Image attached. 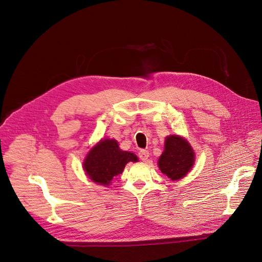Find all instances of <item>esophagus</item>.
Masks as SVG:
<instances>
[{
  "instance_id": "1",
  "label": "esophagus",
  "mask_w": 262,
  "mask_h": 262,
  "mask_svg": "<svg viewBox=\"0 0 262 262\" xmlns=\"http://www.w3.org/2000/svg\"><path fill=\"white\" fill-rule=\"evenodd\" d=\"M138 155H139V158L141 161L146 162L148 156H149V153H148V150H146V149H141Z\"/></svg>"
}]
</instances>
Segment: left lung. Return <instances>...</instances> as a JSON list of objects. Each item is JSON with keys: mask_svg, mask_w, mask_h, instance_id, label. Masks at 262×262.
I'll list each match as a JSON object with an SVG mask.
<instances>
[{"mask_svg": "<svg viewBox=\"0 0 262 262\" xmlns=\"http://www.w3.org/2000/svg\"><path fill=\"white\" fill-rule=\"evenodd\" d=\"M194 163V153L188 142L178 136H170L165 141V149L158 160L160 169L171 180L187 175Z\"/></svg>", "mask_w": 262, "mask_h": 262, "instance_id": "8db88e82", "label": "left lung"}]
</instances>
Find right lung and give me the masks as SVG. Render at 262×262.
<instances>
[{
  "label": "right lung",
  "mask_w": 262,
  "mask_h": 262,
  "mask_svg": "<svg viewBox=\"0 0 262 262\" xmlns=\"http://www.w3.org/2000/svg\"><path fill=\"white\" fill-rule=\"evenodd\" d=\"M129 162H138L137 155L119 148L116 140H101L87 154L84 170L94 182L108 186L114 177L121 173Z\"/></svg>",
  "instance_id": "right-lung-1"
}]
</instances>
